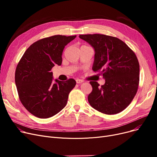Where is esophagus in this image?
<instances>
[{"label":"esophagus","instance_id":"34e87169","mask_svg":"<svg viewBox=\"0 0 157 157\" xmlns=\"http://www.w3.org/2000/svg\"><path fill=\"white\" fill-rule=\"evenodd\" d=\"M76 83H78V84H80V83H82L83 82V80H82V79H77L76 80Z\"/></svg>","mask_w":157,"mask_h":157}]
</instances>
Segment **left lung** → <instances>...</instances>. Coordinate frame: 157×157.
<instances>
[{"label": "left lung", "instance_id": "obj_1", "mask_svg": "<svg viewBox=\"0 0 157 157\" xmlns=\"http://www.w3.org/2000/svg\"><path fill=\"white\" fill-rule=\"evenodd\" d=\"M95 51L92 69L105 79L100 86L90 81L92 92L88 101L92 108L106 114L124 110L135 97L139 81V63L134 52L121 40L104 34L79 35Z\"/></svg>", "mask_w": 157, "mask_h": 157}]
</instances>
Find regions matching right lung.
Returning <instances> with one entry per match:
<instances>
[{
  "label": "right lung",
  "mask_w": 157,
  "mask_h": 157,
  "mask_svg": "<svg viewBox=\"0 0 157 157\" xmlns=\"http://www.w3.org/2000/svg\"><path fill=\"white\" fill-rule=\"evenodd\" d=\"M76 37L56 35L36 41L24 53L16 67L15 83L20 101L37 118H50L67 104L76 82L73 79L53 81L51 70L56 64L61 65L65 46Z\"/></svg>",
  "instance_id": "right-lung-1"
}]
</instances>
